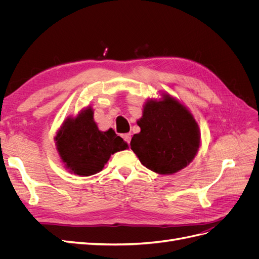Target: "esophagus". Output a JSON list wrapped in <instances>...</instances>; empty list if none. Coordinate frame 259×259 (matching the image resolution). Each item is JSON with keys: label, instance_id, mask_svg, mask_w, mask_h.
Wrapping results in <instances>:
<instances>
[{"label": "esophagus", "instance_id": "obj_1", "mask_svg": "<svg viewBox=\"0 0 259 259\" xmlns=\"http://www.w3.org/2000/svg\"><path fill=\"white\" fill-rule=\"evenodd\" d=\"M122 137H123V139H124L125 142H126L127 144L131 143V134H130V133H127V134H123Z\"/></svg>", "mask_w": 259, "mask_h": 259}]
</instances>
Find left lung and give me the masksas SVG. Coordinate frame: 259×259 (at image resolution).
<instances>
[{
    "label": "left lung",
    "instance_id": "left-lung-1",
    "mask_svg": "<svg viewBox=\"0 0 259 259\" xmlns=\"http://www.w3.org/2000/svg\"><path fill=\"white\" fill-rule=\"evenodd\" d=\"M137 124L140 132L133 136L131 149L154 173H177L199 152L198 122L189 109L168 93H162L160 99H148Z\"/></svg>",
    "mask_w": 259,
    "mask_h": 259
}]
</instances>
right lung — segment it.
Listing matches in <instances>:
<instances>
[{"mask_svg":"<svg viewBox=\"0 0 259 259\" xmlns=\"http://www.w3.org/2000/svg\"><path fill=\"white\" fill-rule=\"evenodd\" d=\"M59 158L71 174L91 176L104 168L111 154L128 148L112 128L99 131L94 110L88 107L68 116L54 137Z\"/></svg>","mask_w":259,"mask_h":259,"instance_id":"obj_1","label":"right lung"}]
</instances>
